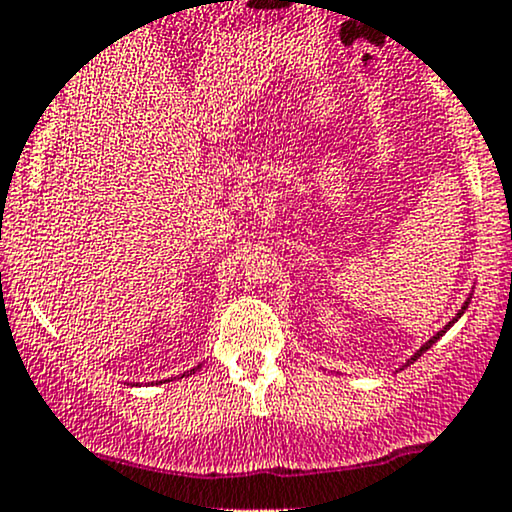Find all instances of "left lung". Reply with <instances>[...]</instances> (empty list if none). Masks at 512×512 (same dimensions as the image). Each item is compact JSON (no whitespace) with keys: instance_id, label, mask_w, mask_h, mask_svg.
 Returning <instances> with one entry per match:
<instances>
[{"instance_id":"left-lung-1","label":"left lung","mask_w":512,"mask_h":512,"mask_svg":"<svg viewBox=\"0 0 512 512\" xmlns=\"http://www.w3.org/2000/svg\"><path fill=\"white\" fill-rule=\"evenodd\" d=\"M469 301H472V293H469V296H467V301H464V303H462V308H460V310H457V315H455V317H452V320L448 322V325H445V327H443V330H440V332H436V334H433V337H431V339H428V342H426L424 346H421V349H419V351H414V356H411V358H407V363H404V366H402V368H399V370H404V368H407V366H411V363H414V361H416V358H419L421 354H426V351H428V349H431V346H433V344H436V342H438V339H440V337H443V334H445V332H448V330H450V327H452V325H455V322H457V320H460V317H462V313H464V310H467V308H469Z\"/></svg>"}]
</instances>
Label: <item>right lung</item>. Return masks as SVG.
Segmentation results:
<instances>
[{"instance_id":"right-lung-1","label":"right lung","mask_w":512,"mask_h":512,"mask_svg":"<svg viewBox=\"0 0 512 512\" xmlns=\"http://www.w3.org/2000/svg\"><path fill=\"white\" fill-rule=\"evenodd\" d=\"M199 368H202V363H199V366H195L192 370H187V375H192V373H195V370H199ZM182 375H185V373H182Z\"/></svg>"}]
</instances>
